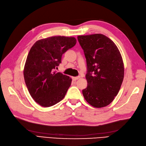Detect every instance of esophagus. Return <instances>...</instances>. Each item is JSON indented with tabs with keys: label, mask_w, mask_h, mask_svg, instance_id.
I'll list each match as a JSON object with an SVG mask.
<instances>
[{
	"label": "esophagus",
	"mask_w": 146,
	"mask_h": 146,
	"mask_svg": "<svg viewBox=\"0 0 146 146\" xmlns=\"http://www.w3.org/2000/svg\"><path fill=\"white\" fill-rule=\"evenodd\" d=\"M80 78V76H76V77H72V79L73 81H76V80H78Z\"/></svg>",
	"instance_id": "obj_1"
}]
</instances>
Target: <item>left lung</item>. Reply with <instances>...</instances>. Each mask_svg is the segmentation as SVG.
<instances>
[{"instance_id": "8db88e82", "label": "left lung", "mask_w": 146, "mask_h": 146, "mask_svg": "<svg viewBox=\"0 0 146 146\" xmlns=\"http://www.w3.org/2000/svg\"><path fill=\"white\" fill-rule=\"evenodd\" d=\"M86 60L87 87L82 93L95 108L107 106L119 93L124 76L122 56L115 44L102 34L78 36Z\"/></svg>"}]
</instances>
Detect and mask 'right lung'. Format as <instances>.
Returning a JSON list of instances; mask_svg holds the SVG:
<instances>
[{"instance_id":"add662e5","label":"right lung","mask_w":146,"mask_h":146,"mask_svg":"<svg viewBox=\"0 0 146 146\" xmlns=\"http://www.w3.org/2000/svg\"><path fill=\"white\" fill-rule=\"evenodd\" d=\"M76 43L74 37L52 36L38 40L31 48L24 77L31 96L41 106H52L64 97L72 80L55 68L63 54Z\"/></svg>"}]
</instances>
